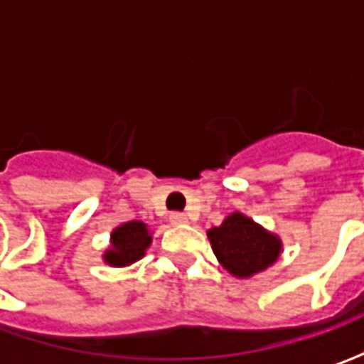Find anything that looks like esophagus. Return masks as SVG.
<instances>
[{
    "mask_svg": "<svg viewBox=\"0 0 364 364\" xmlns=\"http://www.w3.org/2000/svg\"><path fill=\"white\" fill-rule=\"evenodd\" d=\"M169 222L175 224V226H179V224H185V222H187V216L183 213H171L169 214Z\"/></svg>",
    "mask_w": 364,
    "mask_h": 364,
    "instance_id": "esophagus-1",
    "label": "esophagus"
}]
</instances>
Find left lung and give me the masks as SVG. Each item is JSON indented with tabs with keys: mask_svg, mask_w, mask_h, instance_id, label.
I'll return each instance as SVG.
<instances>
[{
	"mask_svg": "<svg viewBox=\"0 0 364 364\" xmlns=\"http://www.w3.org/2000/svg\"><path fill=\"white\" fill-rule=\"evenodd\" d=\"M208 240L222 267L240 279L265 271L282 250L279 236L242 213H232L220 226L208 230Z\"/></svg>",
	"mask_w": 364,
	"mask_h": 364,
	"instance_id": "left-lung-1",
	"label": "left lung"
}]
</instances>
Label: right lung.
Here are the masks:
<instances>
[{
    "instance_id": "right-lung-1",
    "label": "right lung",
    "mask_w": 364,
    "mask_h": 364,
    "mask_svg": "<svg viewBox=\"0 0 364 364\" xmlns=\"http://www.w3.org/2000/svg\"><path fill=\"white\" fill-rule=\"evenodd\" d=\"M150 244L151 234L144 222H124L119 228L112 230L111 247L103 253V259L112 267H127L130 263L142 259Z\"/></svg>"
}]
</instances>
